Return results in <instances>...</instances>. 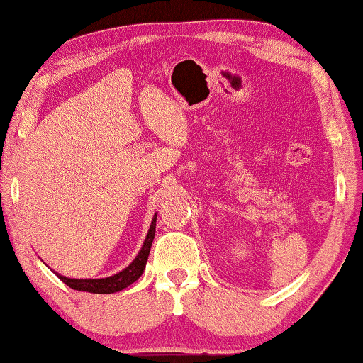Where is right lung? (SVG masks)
I'll return each instance as SVG.
<instances>
[{"instance_id":"obj_1","label":"right lung","mask_w":363,"mask_h":363,"mask_svg":"<svg viewBox=\"0 0 363 363\" xmlns=\"http://www.w3.org/2000/svg\"><path fill=\"white\" fill-rule=\"evenodd\" d=\"M155 219H157V214L152 217V222H150L147 237L144 240L143 248L139 250V253L133 263L125 267L123 271H120L118 274H113L110 277H102V279H71L66 276H61L58 272H55L61 281H63L66 286H69L74 291H82V292H91V294H113L120 292L131 286L133 282H136L141 274L144 272V267H146L150 247H152V240L155 235Z\"/></svg>"}]
</instances>
